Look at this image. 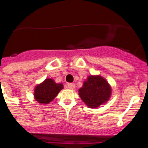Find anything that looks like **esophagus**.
<instances>
[{
	"label": "esophagus",
	"instance_id": "1",
	"mask_svg": "<svg viewBox=\"0 0 148 148\" xmlns=\"http://www.w3.org/2000/svg\"><path fill=\"white\" fill-rule=\"evenodd\" d=\"M66 87H67L69 89H70V90H73V89L75 88V84L73 83L67 84V86H66Z\"/></svg>",
	"mask_w": 148,
	"mask_h": 148
}]
</instances>
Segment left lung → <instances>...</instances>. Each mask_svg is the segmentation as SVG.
<instances>
[{
    "instance_id": "8db88e82",
    "label": "left lung",
    "mask_w": 148,
    "mask_h": 148,
    "mask_svg": "<svg viewBox=\"0 0 148 148\" xmlns=\"http://www.w3.org/2000/svg\"><path fill=\"white\" fill-rule=\"evenodd\" d=\"M112 88L108 82L100 75H90L84 81L78 90V95L90 108H97L108 102L111 97Z\"/></svg>"
}]
</instances>
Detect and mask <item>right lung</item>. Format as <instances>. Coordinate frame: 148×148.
<instances>
[{"label": "right lung", "mask_w": 148, "mask_h": 148, "mask_svg": "<svg viewBox=\"0 0 148 148\" xmlns=\"http://www.w3.org/2000/svg\"><path fill=\"white\" fill-rule=\"evenodd\" d=\"M63 88L62 83H56L53 78H46L44 82L35 87L34 99L39 104H49Z\"/></svg>", "instance_id": "1"}]
</instances>
